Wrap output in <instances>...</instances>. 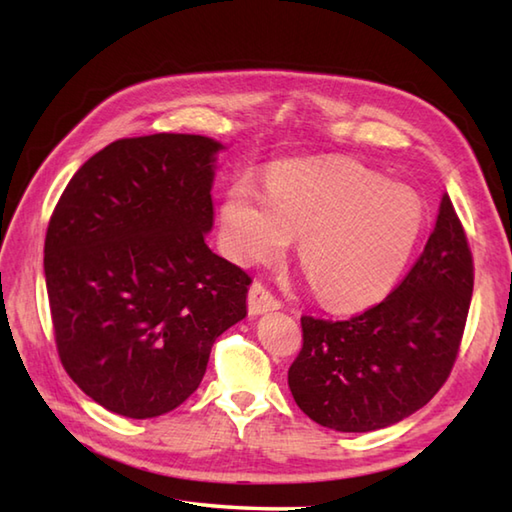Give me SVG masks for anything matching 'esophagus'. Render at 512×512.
Masks as SVG:
<instances>
[{
  "instance_id": "esophagus-1",
  "label": "esophagus",
  "mask_w": 512,
  "mask_h": 512,
  "mask_svg": "<svg viewBox=\"0 0 512 512\" xmlns=\"http://www.w3.org/2000/svg\"><path fill=\"white\" fill-rule=\"evenodd\" d=\"M279 308H281V301L270 295V292L262 284H259V281H255V284L250 286V290H248V312L253 314V317H257V314L270 312V310H279Z\"/></svg>"
}]
</instances>
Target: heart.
Wrapping results in <instances>:
<instances>
[{
	"label": "heart",
	"mask_w": 512,
	"mask_h": 512,
	"mask_svg": "<svg viewBox=\"0 0 512 512\" xmlns=\"http://www.w3.org/2000/svg\"><path fill=\"white\" fill-rule=\"evenodd\" d=\"M424 204L405 184L358 162H288L270 187L239 178L222 202V242L242 266L284 257L299 237V262L319 299L361 308L396 284L416 250Z\"/></svg>",
	"instance_id": "obj_1"
}]
</instances>
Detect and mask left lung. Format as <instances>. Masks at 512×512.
Instances as JSON below:
<instances>
[{"instance_id": "1", "label": "left lung", "mask_w": 512, "mask_h": 512, "mask_svg": "<svg viewBox=\"0 0 512 512\" xmlns=\"http://www.w3.org/2000/svg\"><path fill=\"white\" fill-rule=\"evenodd\" d=\"M473 259L451 198L400 286L347 321L301 317L288 387L308 418L343 433L391 427L438 394L458 356Z\"/></svg>"}]
</instances>
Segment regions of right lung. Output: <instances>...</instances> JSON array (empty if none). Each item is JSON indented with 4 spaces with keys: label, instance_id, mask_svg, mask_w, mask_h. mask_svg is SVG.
I'll use <instances>...</instances> for the list:
<instances>
[{
    "label": "right lung",
    "instance_id": "right-lung-1",
    "mask_svg": "<svg viewBox=\"0 0 512 512\" xmlns=\"http://www.w3.org/2000/svg\"><path fill=\"white\" fill-rule=\"evenodd\" d=\"M222 149L195 134L116 140L50 217L43 273L61 363L118 416L180 407L217 336L246 317L250 277L204 242Z\"/></svg>",
    "mask_w": 512,
    "mask_h": 512
}]
</instances>
